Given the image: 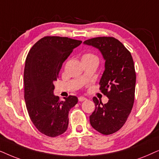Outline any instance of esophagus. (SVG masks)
Listing matches in <instances>:
<instances>
[{"label":"esophagus","mask_w":159,"mask_h":159,"mask_svg":"<svg viewBox=\"0 0 159 159\" xmlns=\"http://www.w3.org/2000/svg\"><path fill=\"white\" fill-rule=\"evenodd\" d=\"M84 100H86V98L84 97H78V101L79 102H83Z\"/></svg>","instance_id":"obj_1"}]
</instances>
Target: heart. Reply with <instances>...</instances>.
<instances>
[{
    "label": "heart",
    "instance_id": "b5f03b06",
    "mask_svg": "<svg viewBox=\"0 0 159 159\" xmlns=\"http://www.w3.org/2000/svg\"><path fill=\"white\" fill-rule=\"evenodd\" d=\"M94 57V55L92 54H86L83 56V57Z\"/></svg>",
    "mask_w": 159,
    "mask_h": 159
}]
</instances>
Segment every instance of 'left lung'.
<instances>
[{
	"instance_id": "8db88e82",
	"label": "left lung",
	"mask_w": 159,
	"mask_h": 159,
	"mask_svg": "<svg viewBox=\"0 0 159 159\" xmlns=\"http://www.w3.org/2000/svg\"><path fill=\"white\" fill-rule=\"evenodd\" d=\"M98 48L105 60L99 89L109 100L102 104L93 98L95 110L89 116L93 128L102 134H113L124 126L134 102L136 73L127 48L113 37H97L84 42Z\"/></svg>"
}]
</instances>
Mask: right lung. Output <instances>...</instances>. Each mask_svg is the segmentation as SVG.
Returning a JSON list of instances; mask_svg holds the SVG:
<instances>
[{"mask_svg":"<svg viewBox=\"0 0 159 159\" xmlns=\"http://www.w3.org/2000/svg\"><path fill=\"white\" fill-rule=\"evenodd\" d=\"M81 41L67 37L46 36L30 48L24 70L25 99L29 116L42 134L54 137L68 126L70 110L78 102L70 95L60 101L54 94V81L62 63Z\"/></svg>","mask_w":159,"mask_h":159,"instance_id":"right-lung-1","label":"right lung"}]
</instances>
